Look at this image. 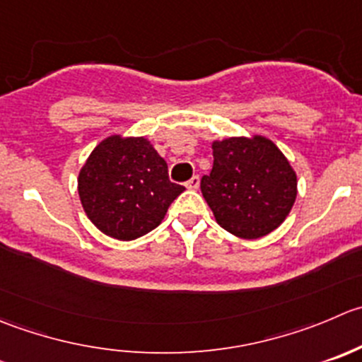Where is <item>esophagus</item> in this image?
I'll use <instances>...</instances> for the list:
<instances>
[{
	"instance_id": "obj_1",
	"label": "esophagus",
	"mask_w": 362,
	"mask_h": 362,
	"mask_svg": "<svg viewBox=\"0 0 362 362\" xmlns=\"http://www.w3.org/2000/svg\"><path fill=\"white\" fill-rule=\"evenodd\" d=\"M185 187H187L189 191H196V189L199 187V177H198V175H194V177L189 178V180L185 182Z\"/></svg>"
}]
</instances>
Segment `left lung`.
<instances>
[{
	"label": "left lung",
	"mask_w": 362,
	"mask_h": 362,
	"mask_svg": "<svg viewBox=\"0 0 362 362\" xmlns=\"http://www.w3.org/2000/svg\"><path fill=\"white\" fill-rule=\"evenodd\" d=\"M214 166L202 192L217 224L255 240L288 217L297 198V173L274 141L259 134L212 141Z\"/></svg>",
	"instance_id": "8db88e82"
}]
</instances>
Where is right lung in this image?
<instances>
[{
	"mask_svg": "<svg viewBox=\"0 0 362 362\" xmlns=\"http://www.w3.org/2000/svg\"><path fill=\"white\" fill-rule=\"evenodd\" d=\"M184 191V185L170 182L166 160L145 136H107L77 177L88 219L118 240H134L159 226Z\"/></svg>",
	"mask_w": 362,
	"mask_h": 362,
	"instance_id": "right-lung-1",
	"label": "right lung"
}]
</instances>
